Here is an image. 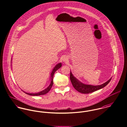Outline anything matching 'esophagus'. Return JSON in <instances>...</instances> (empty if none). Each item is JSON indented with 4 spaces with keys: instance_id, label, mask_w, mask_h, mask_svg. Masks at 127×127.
<instances>
[{
    "instance_id": "esophagus-1",
    "label": "esophagus",
    "mask_w": 127,
    "mask_h": 127,
    "mask_svg": "<svg viewBox=\"0 0 127 127\" xmlns=\"http://www.w3.org/2000/svg\"><path fill=\"white\" fill-rule=\"evenodd\" d=\"M63 61H64V62H66L67 61V59H66V58H64V59H63Z\"/></svg>"
}]
</instances>
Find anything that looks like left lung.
<instances>
[{"mask_svg": "<svg viewBox=\"0 0 127 127\" xmlns=\"http://www.w3.org/2000/svg\"><path fill=\"white\" fill-rule=\"evenodd\" d=\"M70 79L72 85L77 91L82 94H89L103 88L110 82L112 79V78H110L108 81H107L106 82L101 85H92L89 84H86L81 82L76 77H75L72 73L71 71H70Z\"/></svg>", "mask_w": 127, "mask_h": 127, "instance_id": "8db88e82", "label": "left lung"}]
</instances>
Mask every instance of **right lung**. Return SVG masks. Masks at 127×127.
Masks as SVG:
<instances>
[{
  "label": "right lung",
  "mask_w": 127,
  "mask_h": 127,
  "mask_svg": "<svg viewBox=\"0 0 127 127\" xmlns=\"http://www.w3.org/2000/svg\"><path fill=\"white\" fill-rule=\"evenodd\" d=\"M12 62V60H11ZM12 63V62H11ZM62 66V63H59L57 64H56L54 67L53 68V69H52V71L50 74V83L49 85V86L46 88L45 89H44V90H42L39 92L36 93H29L25 92L24 91L23 92L25 93L26 94L30 95H33V96H36V95H43L45 94H46V93L48 92L51 89L53 84V76L54 74L55 73V72L58 70L60 68H61Z\"/></svg>",
  "instance_id": "1"
}]
</instances>
